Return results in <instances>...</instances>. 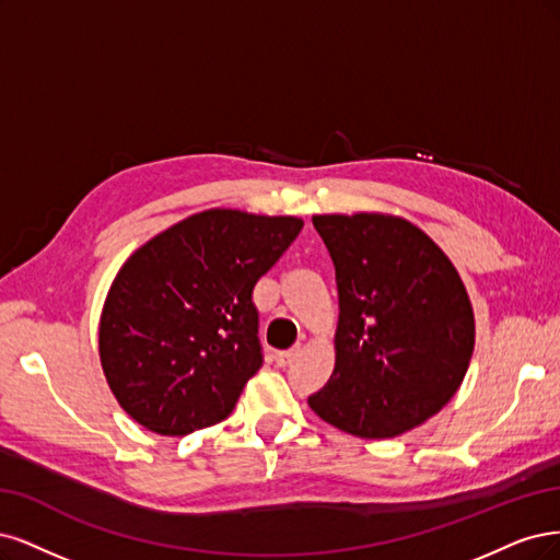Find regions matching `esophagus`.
Segmentation results:
<instances>
[{
  "mask_svg": "<svg viewBox=\"0 0 560 560\" xmlns=\"http://www.w3.org/2000/svg\"><path fill=\"white\" fill-rule=\"evenodd\" d=\"M300 347H293V349H288V351H279L275 358H277V365H281V368H285V365H291V363H295V358L300 355Z\"/></svg>",
  "mask_w": 560,
  "mask_h": 560,
  "instance_id": "obj_1",
  "label": "esophagus"
}]
</instances>
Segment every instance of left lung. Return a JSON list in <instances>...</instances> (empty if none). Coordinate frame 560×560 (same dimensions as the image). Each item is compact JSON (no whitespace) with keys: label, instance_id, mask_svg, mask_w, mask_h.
Wrapping results in <instances>:
<instances>
[{"label":"left lung","instance_id":"left-lung-1","mask_svg":"<svg viewBox=\"0 0 560 560\" xmlns=\"http://www.w3.org/2000/svg\"><path fill=\"white\" fill-rule=\"evenodd\" d=\"M335 265V372L310 395L323 421L386 440L456 395L475 349L470 298L444 250L398 215L312 219Z\"/></svg>","mask_w":560,"mask_h":560}]
</instances>
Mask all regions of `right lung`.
Here are the masks:
<instances>
[{
  "label": "right lung",
  "instance_id": "right-lung-1",
  "mask_svg": "<svg viewBox=\"0 0 560 560\" xmlns=\"http://www.w3.org/2000/svg\"><path fill=\"white\" fill-rule=\"evenodd\" d=\"M302 225L295 215L209 209L120 267L100 318V360L137 423L178 438L230 417L262 368L254 288Z\"/></svg>",
  "mask_w": 560,
  "mask_h": 560
}]
</instances>
